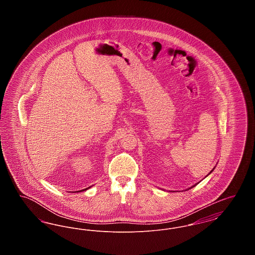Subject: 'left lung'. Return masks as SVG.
<instances>
[{
  "label": "left lung",
  "instance_id": "left-lung-1",
  "mask_svg": "<svg viewBox=\"0 0 255 255\" xmlns=\"http://www.w3.org/2000/svg\"><path fill=\"white\" fill-rule=\"evenodd\" d=\"M213 169H214V168H213ZM212 171H213V170H211V171H210V173H211V172H212ZM195 185H196V184H195ZM195 185H193V186H192V187H194Z\"/></svg>",
  "mask_w": 255,
  "mask_h": 255
}]
</instances>
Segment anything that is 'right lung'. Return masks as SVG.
<instances>
[{"instance_id": "obj_1", "label": "right lung", "mask_w": 255, "mask_h": 255, "mask_svg": "<svg viewBox=\"0 0 255 255\" xmlns=\"http://www.w3.org/2000/svg\"><path fill=\"white\" fill-rule=\"evenodd\" d=\"M90 187H91V186H90ZM90 187H88V188H85V189H83V190H80V191H85V190H87V189H89ZM80 191H79V192H80ZM77 192H78V191H77Z\"/></svg>"}]
</instances>
